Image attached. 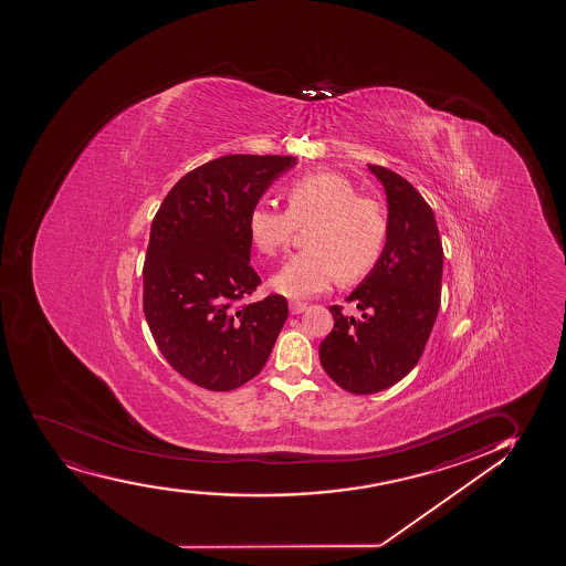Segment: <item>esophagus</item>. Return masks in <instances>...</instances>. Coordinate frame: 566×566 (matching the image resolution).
<instances>
[{"label":"esophagus","instance_id":"34e87169","mask_svg":"<svg viewBox=\"0 0 566 566\" xmlns=\"http://www.w3.org/2000/svg\"><path fill=\"white\" fill-rule=\"evenodd\" d=\"M289 307H291V313H293V315H300V313L306 312L307 304H304V302H293Z\"/></svg>","mask_w":566,"mask_h":566}]
</instances>
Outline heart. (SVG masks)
Masks as SVG:
<instances>
[{
	"mask_svg": "<svg viewBox=\"0 0 566 566\" xmlns=\"http://www.w3.org/2000/svg\"><path fill=\"white\" fill-rule=\"evenodd\" d=\"M286 211L254 206L248 217L249 238L266 256H275L293 240L296 224L315 221L306 235L310 248L273 275L272 289L286 298H310L332 281L360 280L376 266L387 241V219L379 203L358 198L347 177L313 171L285 190Z\"/></svg>",
	"mask_w": 566,
	"mask_h": 566,
	"instance_id": "heart-1",
	"label": "heart"
}]
</instances>
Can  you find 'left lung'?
Masks as SVG:
<instances>
[{
	"mask_svg": "<svg viewBox=\"0 0 566 566\" xmlns=\"http://www.w3.org/2000/svg\"><path fill=\"white\" fill-rule=\"evenodd\" d=\"M387 196V241L376 266L347 296L360 317L331 306L334 328L318 358L353 395L389 389L419 363L442 294L443 249L434 213L410 181L368 164Z\"/></svg>",
	"mask_w": 566,
	"mask_h": 566,
	"instance_id": "obj_1",
	"label": "left lung"
}]
</instances>
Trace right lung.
<instances>
[{
    "label": "right lung",
    "instance_id": "obj_1",
    "mask_svg": "<svg viewBox=\"0 0 566 566\" xmlns=\"http://www.w3.org/2000/svg\"><path fill=\"white\" fill-rule=\"evenodd\" d=\"M294 156L227 155L192 169L150 224L144 313L164 358L208 390L238 389L266 364L289 317L285 296L256 291L248 217Z\"/></svg>",
    "mask_w": 566,
    "mask_h": 566
}]
</instances>
